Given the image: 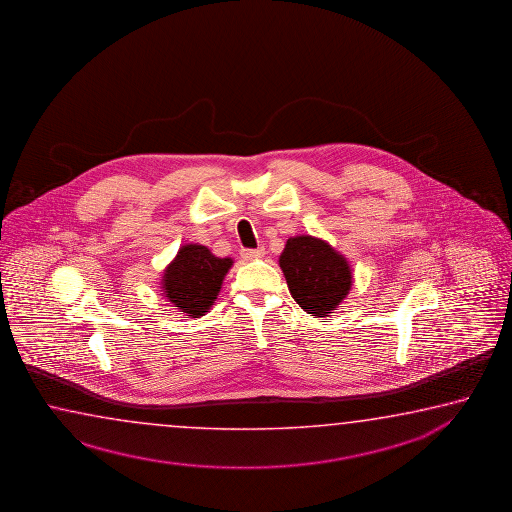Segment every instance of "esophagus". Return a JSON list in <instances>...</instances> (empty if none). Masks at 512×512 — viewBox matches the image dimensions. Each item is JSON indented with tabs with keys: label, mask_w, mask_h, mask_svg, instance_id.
Segmentation results:
<instances>
[{
	"label": "esophagus",
	"mask_w": 512,
	"mask_h": 512,
	"mask_svg": "<svg viewBox=\"0 0 512 512\" xmlns=\"http://www.w3.org/2000/svg\"><path fill=\"white\" fill-rule=\"evenodd\" d=\"M263 254H265L263 247H258V249H242V258H245V260H258Z\"/></svg>",
	"instance_id": "1"
}]
</instances>
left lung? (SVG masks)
Instances as JSON below:
<instances>
[{
	"mask_svg": "<svg viewBox=\"0 0 512 512\" xmlns=\"http://www.w3.org/2000/svg\"><path fill=\"white\" fill-rule=\"evenodd\" d=\"M292 298L308 314L323 317L346 298L352 272L341 254L312 236L290 238L279 256Z\"/></svg>",
	"mask_w": 512,
	"mask_h": 512,
	"instance_id": "obj_1",
	"label": "left lung"
}]
</instances>
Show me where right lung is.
<instances>
[{
    "instance_id": "obj_1",
    "label": "right lung",
    "mask_w": 512,
    "mask_h": 512,
    "mask_svg": "<svg viewBox=\"0 0 512 512\" xmlns=\"http://www.w3.org/2000/svg\"><path fill=\"white\" fill-rule=\"evenodd\" d=\"M231 265V258H216L204 245L182 247L164 272L166 298L189 316H204Z\"/></svg>"
}]
</instances>
